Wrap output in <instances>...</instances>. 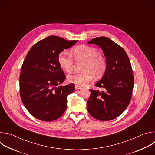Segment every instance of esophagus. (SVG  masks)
Wrapping results in <instances>:
<instances>
[{"label":"esophagus","mask_w":155,"mask_h":155,"mask_svg":"<svg viewBox=\"0 0 155 155\" xmlns=\"http://www.w3.org/2000/svg\"><path fill=\"white\" fill-rule=\"evenodd\" d=\"M75 90H80V89H81V86H78V85H75Z\"/></svg>","instance_id":"1"}]
</instances>
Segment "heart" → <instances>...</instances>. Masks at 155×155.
<instances>
[{
	"mask_svg": "<svg viewBox=\"0 0 155 155\" xmlns=\"http://www.w3.org/2000/svg\"><path fill=\"white\" fill-rule=\"evenodd\" d=\"M71 53L76 61H84L83 72L74 73L68 77V81L78 86H83L89 83L96 76L102 75L107 67L105 57L98 53V51L94 47L85 45H81L74 47ZM60 67L66 72H72L74 62L72 56L66 51L61 52L58 58Z\"/></svg>",
	"mask_w": 155,
	"mask_h": 155,
	"instance_id": "heart-1",
	"label": "heart"
}]
</instances>
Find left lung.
<instances>
[{
  "label": "left lung",
  "mask_w": 155,
  "mask_h": 155,
  "mask_svg": "<svg viewBox=\"0 0 155 155\" xmlns=\"http://www.w3.org/2000/svg\"><path fill=\"white\" fill-rule=\"evenodd\" d=\"M102 48L106 58V71L95 85L102 91L90 90L87 109L94 118L112 120L120 115L129 104L134 78L131 64L124 50L105 37H99L88 41Z\"/></svg>",
  "instance_id": "obj_1"
}]
</instances>
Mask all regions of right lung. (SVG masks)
Instances as JSON below:
<instances>
[{
  "mask_svg": "<svg viewBox=\"0 0 155 155\" xmlns=\"http://www.w3.org/2000/svg\"><path fill=\"white\" fill-rule=\"evenodd\" d=\"M77 41L51 35L34 44L28 53L21 66L19 93L25 107L35 118L52 121L65 111L67 97L74 91L75 85L56 87L65 78L58 58Z\"/></svg>",
  "mask_w": 155,
  "mask_h": 155,
  "instance_id": "right-lung-1",
  "label": "right lung"
}]
</instances>
